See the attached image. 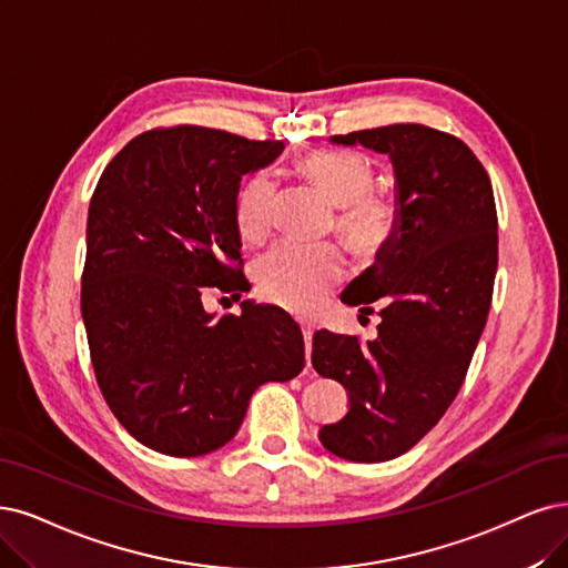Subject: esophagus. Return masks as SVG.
Returning <instances> with one entry per match:
<instances>
[{
  "label": "esophagus",
  "instance_id": "esophagus-1",
  "mask_svg": "<svg viewBox=\"0 0 568 568\" xmlns=\"http://www.w3.org/2000/svg\"><path fill=\"white\" fill-rule=\"evenodd\" d=\"M304 346H306V365L311 367V348H313V329L304 327Z\"/></svg>",
  "mask_w": 568,
  "mask_h": 568
}]
</instances>
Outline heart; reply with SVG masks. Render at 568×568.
<instances>
[{"instance_id": "1", "label": "heart", "mask_w": 568, "mask_h": 568, "mask_svg": "<svg viewBox=\"0 0 568 568\" xmlns=\"http://www.w3.org/2000/svg\"><path fill=\"white\" fill-rule=\"evenodd\" d=\"M300 171L337 205V229L358 260H376L397 241L403 205L393 194L372 189L369 163L355 152L323 150L300 159ZM276 207V182L268 173L252 175L236 196V226L243 241L266 239ZM344 257L337 245L281 243L257 262L255 281L262 295L300 316H308L342 278Z\"/></svg>"}]
</instances>
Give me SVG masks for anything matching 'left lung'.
Masks as SVG:
<instances>
[{
  "instance_id": "8db88e82",
  "label": "left lung",
  "mask_w": 568,
  "mask_h": 568,
  "mask_svg": "<svg viewBox=\"0 0 568 568\" xmlns=\"http://www.w3.org/2000/svg\"><path fill=\"white\" fill-rule=\"evenodd\" d=\"M386 154L403 205L397 241L342 295L372 313L376 339L361 344L327 329L313 334L311 363L348 393V412L321 428V443L355 464L409 452L466 379L491 306L498 220L485 165L458 138L422 123L332 135Z\"/></svg>"
}]
</instances>
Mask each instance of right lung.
I'll return each instance as SVG.
<instances>
[{
  "label": "right lung",
  "instance_id": "add662e5",
  "mask_svg": "<svg viewBox=\"0 0 568 568\" xmlns=\"http://www.w3.org/2000/svg\"><path fill=\"white\" fill-rule=\"evenodd\" d=\"M278 140L201 125L133 138L104 168L89 205L81 316L98 386L138 443L168 456L224 447L266 382L304 369L287 313L243 302L203 308L207 287L241 300L236 196L243 175L281 156Z\"/></svg>",
  "mask_w": 568,
  "mask_h": 568
}]
</instances>
